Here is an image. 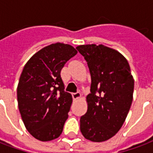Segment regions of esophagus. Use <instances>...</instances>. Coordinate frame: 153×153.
Listing matches in <instances>:
<instances>
[{"instance_id":"obj_1","label":"esophagus","mask_w":153,"mask_h":153,"mask_svg":"<svg viewBox=\"0 0 153 153\" xmlns=\"http://www.w3.org/2000/svg\"><path fill=\"white\" fill-rule=\"evenodd\" d=\"M72 97H73V99L74 100V101H76V100L79 99L80 97H81V93H73V94H72Z\"/></svg>"}]
</instances>
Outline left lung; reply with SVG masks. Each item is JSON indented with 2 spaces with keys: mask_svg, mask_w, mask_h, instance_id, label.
I'll use <instances>...</instances> for the list:
<instances>
[{
  "mask_svg": "<svg viewBox=\"0 0 153 153\" xmlns=\"http://www.w3.org/2000/svg\"><path fill=\"white\" fill-rule=\"evenodd\" d=\"M86 60L91 74L88 111L80 118V130L92 142H104L120 129L132 101L134 79L125 57L102 44L76 47Z\"/></svg>",
  "mask_w": 153,
  "mask_h": 153,
  "instance_id": "8db88e82",
  "label": "left lung"
}]
</instances>
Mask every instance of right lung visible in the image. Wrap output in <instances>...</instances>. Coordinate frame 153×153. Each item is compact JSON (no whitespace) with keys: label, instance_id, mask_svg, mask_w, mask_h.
Segmentation results:
<instances>
[{"label":"right lung","instance_id":"obj_1","mask_svg":"<svg viewBox=\"0 0 153 153\" xmlns=\"http://www.w3.org/2000/svg\"><path fill=\"white\" fill-rule=\"evenodd\" d=\"M77 53L69 44H51L24 67L17 87L19 110L25 128L38 140L51 141L63 131L73 99L64 91L60 71Z\"/></svg>","mask_w":153,"mask_h":153}]
</instances>
